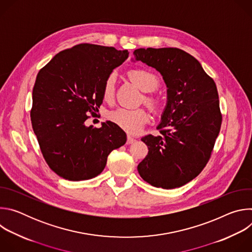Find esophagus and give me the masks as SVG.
<instances>
[{"label":"esophagus","instance_id":"esophagus-1","mask_svg":"<svg viewBox=\"0 0 252 252\" xmlns=\"http://www.w3.org/2000/svg\"><path fill=\"white\" fill-rule=\"evenodd\" d=\"M134 141H135V139L133 137H131L130 135H127V137H126V145H131V143L134 142Z\"/></svg>","mask_w":252,"mask_h":252}]
</instances>
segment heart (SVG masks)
<instances>
[{"label": "heart", "instance_id": "obj_1", "mask_svg": "<svg viewBox=\"0 0 252 252\" xmlns=\"http://www.w3.org/2000/svg\"><path fill=\"white\" fill-rule=\"evenodd\" d=\"M128 77L142 92H145L142 101L153 113L158 114L163 106L161 97L155 93L159 86L158 77L153 71L142 67H133L129 69ZM116 85L117 75L113 71L106 76L102 85L101 94L105 100L110 101L115 97ZM107 119L123 130L128 133H136L149 122V114L141 107L135 110L120 107L118 110L110 112L107 115Z\"/></svg>", "mask_w": 252, "mask_h": 252}]
</instances>
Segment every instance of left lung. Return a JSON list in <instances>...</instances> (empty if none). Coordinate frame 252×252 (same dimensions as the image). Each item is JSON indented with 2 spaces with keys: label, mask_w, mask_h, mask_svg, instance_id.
Segmentation results:
<instances>
[{
  "label": "left lung",
  "mask_w": 252,
  "mask_h": 252,
  "mask_svg": "<svg viewBox=\"0 0 252 252\" xmlns=\"http://www.w3.org/2000/svg\"><path fill=\"white\" fill-rule=\"evenodd\" d=\"M133 56L158 70L168 88L160 134L141 138L149 153L137 165L138 173L156 188L183 187L204 168L220 131L217 86L199 62L181 49H137Z\"/></svg>",
  "instance_id": "obj_1"
}]
</instances>
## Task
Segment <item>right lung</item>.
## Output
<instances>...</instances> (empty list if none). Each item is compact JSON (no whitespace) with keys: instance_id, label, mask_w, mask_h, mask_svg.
<instances>
[{"instance_id":"add662e5","label":"right lung","mask_w":252,"mask_h":252,"mask_svg":"<svg viewBox=\"0 0 252 252\" xmlns=\"http://www.w3.org/2000/svg\"><path fill=\"white\" fill-rule=\"evenodd\" d=\"M128 52L114 47L80 44L57 54L35 79L31 121L50 168L71 182L98 175L112 151L126 141L112 122L100 127L86 125L102 103L106 76Z\"/></svg>"}]
</instances>
